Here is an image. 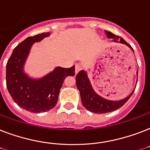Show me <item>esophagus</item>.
Instances as JSON below:
<instances>
[{
    "label": "esophagus",
    "mask_w": 150,
    "mask_h": 150,
    "mask_svg": "<svg viewBox=\"0 0 150 150\" xmlns=\"http://www.w3.org/2000/svg\"><path fill=\"white\" fill-rule=\"evenodd\" d=\"M82 69V66L81 64H75V74H77V73L79 72V71H80Z\"/></svg>",
    "instance_id": "1"
}]
</instances>
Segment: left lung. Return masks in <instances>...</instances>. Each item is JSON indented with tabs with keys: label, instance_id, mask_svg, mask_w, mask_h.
Here are the masks:
<instances>
[{
	"label": "left lung",
	"instance_id": "1",
	"mask_svg": "<svg viewBox=\"0 0 150 150\" xmlns=\"http://www.w3.org/2000/svg\"><path fill=\"white\" fill-rule=\"evenodd\" d=\"M105 33L107 34L108 38L113 39L114 42H120L121 43L126 44L133 50L132 47L123 38H121L119 36L114 35L110 32L105 31ZM75 80H76L77 88L79 90L83 107H86L89 111L96 113V114H105V113H109V112L119 109L128 101V99L130 98L131 96L135 91V89H134L129 96L123 100H118V101H113V100H108L103 98L95 93L91 84H90L88 75L85 71H80L76 75Z\"/></svg>",
	"mask_w": 150,
	"mask_h": 150
}]
</instances>
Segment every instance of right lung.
Wrapping results in <instances>:
<instances>
[{"instance_id":"obj_1","label":"right lung","mask_w":150,"mask_h":150,"mask_svg":"<svg viewBox=\"0 0 150 150\" xmlns=\"http://www.w3.org/2000/svg\"><path fill=\"white\" fill-rule=\"evenodd\" d=\"M48 36L50 33H43L25 39L14 49L6 65V85L11 96L20 107L29 112L40 113L54 108L66 76L75 75V66L57 67L40 79L25 74L23 65L32 45Z\"/></svg>"}]
</instances>
